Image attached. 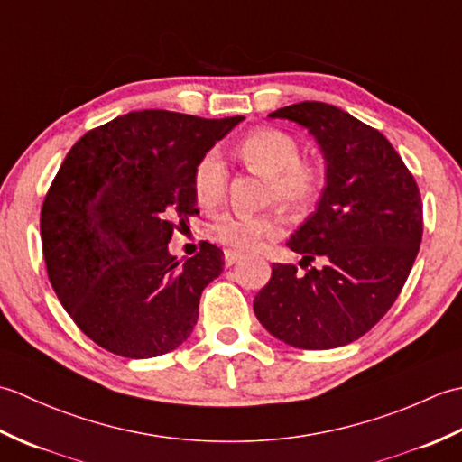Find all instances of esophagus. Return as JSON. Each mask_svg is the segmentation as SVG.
I'll list each match as a JSON object with an SVG mask.
<instances>
[{"instance_id":"esophagus-1","label":"esophagus","mask_w":462,"mask_h":462,"mask_svg":"<svg viewBox=\"0 0 462 462\" xmlns=\"http://www.w3.org/2000/svg\"><path fill=\"white\" fill-rule=\"evenodd\" d=\"M242 258V252H238V250H224V263L226 266H232L234 262H238Z\"/></svg>"}]
</instances>
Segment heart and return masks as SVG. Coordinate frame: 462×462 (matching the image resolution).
<instances>
[{
  "mask_svg": "<svg viewBox=\"0 0 462 462\" xmlns=\"http://www.w3.org/2000/svg\"><path fill=\"white\" fill-rule=\"evenodd\" d=\"M236 156L250 169L266 176L263 202H280L290 210H303L318 199L326 172L323 166L301 156L300 141L276 126H262L248 133L236 144ZM228 190V169L222 156L208 151L196 162L192 172V192L202 208H214ZM283 230L280 210L260 214L216 216L208 224V238L232 250H254L266 240L278 238Z\"/></svg>",
  "mask_w": 462,
  "mask_h": 462,
  "instance_id": "obj_1",
  "label": "heart"
}]
</instances>
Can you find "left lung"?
<instances>
[{"label":"left lung","mask_w":462,"mask_h":462,"mask_svg":"<svg viewBox=\"0 0 462 462\" xmlns=\"http://www.w3.org/2000/svg\"><path fill=\"white\" fill-rule=\"evenodd\" d=\"M270 116L310 129L328 180L318 210L288 240L303 273L273 263L254 311L288 346H347L385 316L413 268L423 238L419 186L385 136L337 106L303 101ZM318 257L324 268L308 269Z\"/></svg>","instance_id":"left-lung-1"}]
</instances>
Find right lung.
I'll return each instance as SVG.
<instances>
[{"label":"right lung","mask_w":462,"mask_h":462,"mask_svg":"<svg viewBox=\"0 0 462 462\" xmlns=\"http://www.w3.org/2000/svg\"><path fill=\"white\" fill-rule=\"evenodd\" d=\"M244 116L133 111L69 151L42 206L49 282L87 337L121 357L164 356L189 339L224 252L200 242L179 262L169 242L196 212L192 172Z\"/></svg>","instance_id":"1"}]
</instances>
